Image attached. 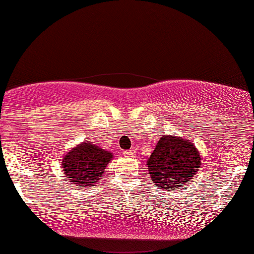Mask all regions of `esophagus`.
Instances as JSON below:
<instances>
[{
    "label": "esophagus",
    "instance_id": "1",
    "mask_svg": "<svg viewBox=\"0 0 254 254\" xmlns=\"http://www.w3.org/2000/svg\"><path fill=\"white\" fill-rule=\"evenodd\" d=\"M123 156L127 157V158H134L135 157V151L133 149L127 150V151L123 152Z\"/></svg>",
    "mask_w": 254,
    "mask_h": 254
}]
</instances>
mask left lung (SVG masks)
I'll use <instances>...</instances> for the list:
<instances>
[{"instance_id": "1", "label": "left lung", "mask_w": 254, "mask_h": 254, "mask_svg": "<svg viewBox=\"0 0 254 254\" xmlns=\"http://www.w3.org/2000/svg\"><path fill=\"white\" fill-rule=\"evenodd\" d=\"M200 160V153L189 140L162 135L147 165L154 185L175 191L198 173Z\"/></svg>"}]
</instances>
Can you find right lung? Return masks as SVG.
Returning <instances> with one entry per match:
<instances>
[{"instance_id": "right-lung-1", "label": "right lung", "mask_w": 254, "mask_h": 254, "mask_svg": "<svg viewBox=\"0 0 254 254\" xmlns=\"http://www.w3.org/2000/svg\"><path fill=\"white\" fill-rule=\"evenodd\" d=\"M112 158L111 152L86 141L64 157L63 171L67 176V182L74 183L76 186H94L103 177Z\"/></svg>"}]
</instances>
